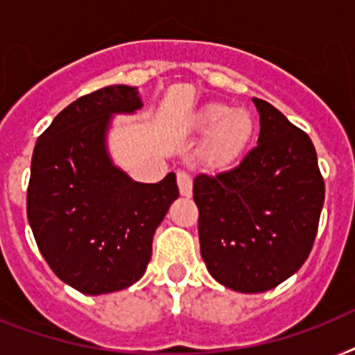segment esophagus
Returning <instances> with one entry per match:
<instances>
[{"mask_svg": "<svg viewBox=\"0 0 355 355\" xmlns=\"http://www.w3.org/2000/svg\"><path fill=\"white\" fill-rule=\"evenodd\" d=\"M177 184H178V189H180V195H182V197H191V191H193V182H191L189 173L178 171L177 173Z\"/></svg>", "mask_w": 355, "mask_h": 355, "instance_id": "obj_1", "label": "esophagus"}]
</instances>
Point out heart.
<instances>
[{
    "label": "heart",
    "mask_w": 355,
    "mask_h": 355,
    "mask_svg": "<svg viewBox=\"0 0 355 355\" xmlns=\"http://www.w3.org/2000/svg\"><path fill=\"white\" fill-rule=\"evenodd\" d=\"M197 125L202 130L211 128L206 141L205 158L210 166H230L247 147L252 136L254 123L250 114L243 108H230L227 105H208L200 110Z\"/></svg>",
    "instance_id": "heart-1"
}]
</instances>
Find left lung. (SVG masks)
Listing matches in <instances>:
<instances>
[{"label": "left lung", "instance_id": "1", "mask_svg": "<svg viewBox=\"0 0 355 355\" xmlns=\"http://www.w3.org/2000/svg\"><path fill=\"white\" fill-rule=\"evenodd\" d=\"M252 101L258 145L232 169L193 180L202 259L219 284L239 293L269 291L302 267L324 205L308 134L267 101Z\"/></svg>", "mask_w": 355, "mask_h": 355}]
</instances>
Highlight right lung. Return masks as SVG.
Wrapping results in <instances>:
<instances>
[{"label":"right lung","mask_w":355,"mask_h":355,"mask_svg":"<svg viewBox=\"0 0 355 355\" xmlns=\"http://www.w3.org/2000/svg\"><path fill=\"white\" fill-rule=\"evenodd\" d=\"M138 108L136 88H99L64 108L33 150L27 219L36 245L53 272L85 295L121 291L144 276L156 227L178 197L175 173L134 182L108 158L112 114Z\"/></svg>","instance_id":"add662e5"}]
</instances>
